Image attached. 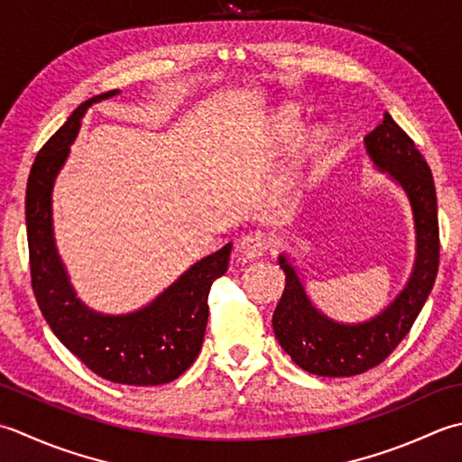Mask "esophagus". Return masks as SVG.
Listing matches in <instances>:
<instances>
[{
	"label": "esophagus",
	"instance_id": "obj_1",
	"mask_svg": "<svg viewBox=\"0 0 462 462\" xmlns=\"http://www.w3.org/2000/svg\"><path fill=\"white\" fill-rule=\"evenodd\" d=\"M269 245H271L269 239L263 233H259V231L249 233V235H245V237L241 239L239 247H237V255H239V259L243 263L255 261V259H259L263 255V253H267Z\"/></svg>",
	"mask_w": 462,
	"mask_h": 462
}]
</instances>
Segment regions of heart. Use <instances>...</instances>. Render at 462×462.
Instances as JSON below:
<instances>
[{
    "label": "heart",
    "instance_id": "heart-1",
    "mask_svg": "<svg viewBox=\"0 0 462 462\" xmlns=\"http://www.w3.org/2000/svg\"><path fill=\"white\" fill-rule=\"evenodd\" d=\"M299 131V119H297V111L289 106H283L277 113L275 117H273V135L279 141V143H289V141H293L295 135ZM325 141V134L321 129L315 131L313 139H310V152H317V149H321ZM287 197L291 199L293 193H287Z\"/></svg>",
    "mask_w": 462,
    "mask_h": 462
}]
</instances>
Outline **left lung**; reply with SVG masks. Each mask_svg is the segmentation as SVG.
<instances>
[{"label":"left lung","mask_w":462,"mask_h":462,"mask_svg":"<svg viewBox=\"0 0 462 462\" xmlns=\"http://www.w3.org/2000/svg\"><path fill=\"white\" fill-rule=\"evenodd\" d=\"M365 152L376 171L407 197L415 225V261L401 293L379 315L363 323H341L315 307L293 261L281 253L285 291L273 315V331L295 365L319 376L361 374L387 359L411 331L439 271L435 181L415 141L384 113L383 124L365 137Z\"/></svg>","instance_id":"left-lung-1"}]
</instances>
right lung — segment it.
<instances>
[{
	"instance_id": "obj_1",
	"label": "right lung",
	"mask_w": 462,
	"mask_h": 462,
	"mask_svg": "<svg viewBox=\"0 0 462 462\" xmlns=\"http://www.w3.org/2000/svg\"><path fill=\"white\" fill-rule=\"evenodd\" d=\"M119 93L113 89L81 103L35 157L25 191L32 287L55 337L93 373L111 383L155 387L175 381L199 355L209 319L207 297L213 281L227 273L233 245L193 263L153 300L131 313H99L78 297L55 245L53 187L83 116L93 103Z\"/></svg>"
}]
</instances>
